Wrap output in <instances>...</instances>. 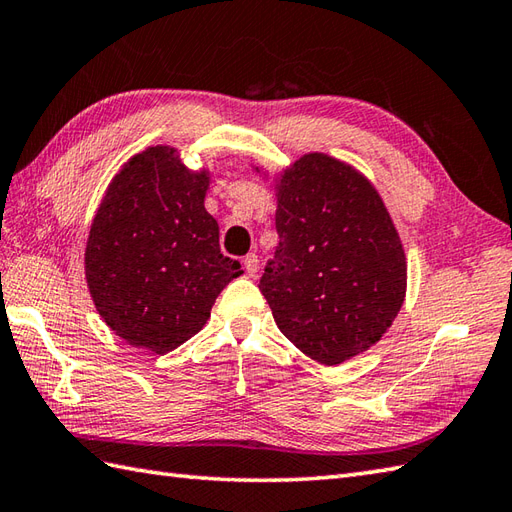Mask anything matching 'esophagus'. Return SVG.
<instances>
[{"mask_svg": "<svg viewBox=\"0 0 512 512\" xmlns=\"http://www.w3.org/2000/svg\"><path fill=\"white\" fill-rule=\"evenodd\" d=\"M244 268L248 272V277H255L257 275V272H259V259H257L255 253L244 257Z\"/></svg>", "mask_w": 512, "mask_h": 512, "instance_id": "esophagus-1", "label": "esophagus"}]
</instances>
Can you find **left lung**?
I'll return each instance as SVG.
<instances>
[{
    "mask_svg": "<svg viewBox=\"0 0 512 512\" xmlns=\"http://www.w3.org/2000/svg\"><path fill=\"white\" fill-rule=\"evenodd\" d=\"M275 194L279 246L259 290L296 349L347 362L382 340L406 299L401 237L375 185L325 152L277 174Z\"/></svg>",
    "mask_w": 512,
    "mask_h": 512,
    "instance_id": "8db88e82",
    "label": "left lung"
}]
</instances>
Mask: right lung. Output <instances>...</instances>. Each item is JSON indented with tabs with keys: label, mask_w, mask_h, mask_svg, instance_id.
<instances>
[{
	"label": "right lung",
	"mask_w": 512,
	"mask_h": 512,
	"mask_svg": "<svg viewBox=\"0 0 512 512\" xmlns=\"http://www.w3.org/2000/svg\"><path fill=\"white\" fill-rule=\"evenodd\" d=\"M209 170H189L172 146L130 157L104 192L85 248L95 310L137 349L168 353L196 336L218 294L242 275L220 253L205 209Z\"/></svg>",
	"instance_id": "right-lung-1"
}]
</instances>
